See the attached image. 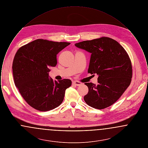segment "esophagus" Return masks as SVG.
<instances>
[{
  "label": "esophagus",
  "instance_id": "1",
  "mask_svg": "<svg viewBox=\"0 0 148 148\" xmlns=\"http://www.w3.org/2000/svg\"><path fill=\"white\" fill-rule=\"evenodd\" d=\"M72 84L75 86H80V85H82V83L79 82H77V81H74L72 83Z\"/></svg>",
  "mask_w": 148,
  "mask_h": 148
}]
</instances>
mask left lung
Segmentation results:
<instances>
[{"label": "left lung", "mask_w": 148, "mask_h": 148, "mask_svg": "<svg viewBox=\"0 0 148 148\" xmlns=\"http://www.w3.org/2000/svg\"><path fill=\"white\" fill-rule=\"evenodd\" d=\"M75 45L90 53L88 73L98 75V83H85L88 106L103 109L113 105L130 84L133 74L130 59L119 42L108 37L77 42Z\"/></svg>", "instance_id": "obj_1"}]
</instances>
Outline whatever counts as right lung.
<instances>
[{
	"mask_svg": "<svg viewBox=\"0 0 148 148\" xmlns=\"http://www.w3.org/2000/svg\"><path fill=\"white\" fill-rule=\"evenodd\" d=\"M70 44L39 39L16 53L12 66L14 83L22 97L35 109L49 111L63 102L71 81H53L49 72L51 66H56V55Z\"/></svg>",
	"mask_w": 148,
	"mask_h": 148,
	"instance_id": "right-lung-1",
	"label": "right lung"
}]
</instances>
